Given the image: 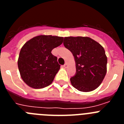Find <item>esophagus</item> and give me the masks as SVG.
<instances>
[{"instance_id":"34e87169","label":"esophagus","mask_w":124,"mask_h":124,"mask_svg":"<svg viewBox=\"0 0 124 124\" xmlns=\"http://www.w3.org/2000/svg\"><path fill=\"white\" fill-rule=\"evenodd\" d=\"M63 67L64 68H67V63H65V64H64V65H63Z\"/></svg>"}]
</instances>
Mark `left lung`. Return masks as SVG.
Returning <instances> with one entry per match:
<instances>
[{
  "mask_svg": "<svg viewBox=\"0 0 124 124\" xmlns=\"http://www.w3.org/2000/svg\"><path fill=\"white\" fill-rule=\"evenodd\" d=\"M63 45L73 53L76 73L70 78L72 86L78 91L89 92L100 86L107 71L105 50L89 37H64Z\"/></svg>",
  "mask_w": 124,
  "mask_h": 124,
  "instance_id": "obj_1",
  "label": "left lung"
}]
</instances>
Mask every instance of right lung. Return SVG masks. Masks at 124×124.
<instances>
[{"label":"right lung","mask_w":124,"mask_h":124,"mask_svg":"<svg viewBox=\"0 0 124 124\" xmlns=\"http://www.w3.org/2000/svg\"><path fill=\"white\" fill-rule=\"evenodd\" d=\"M63 41V37L40 35L25 43L20 51L18 67L28 86L41 89L52 83L60 65L51 51Z\"/></svg>","instance_id":"1"}]
</instances>
